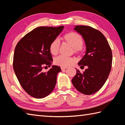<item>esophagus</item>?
I'll use <instances>...</instances> for the list:
<instances>
[{
    "mask_svg": "<svg viewBox=\"0 0 125 125\" xmlns=\"http://www.w3.org/2000/svg\"><path fill=\"white\" fill-rule=\"evenodd\" d=\"M67 69V67H64V66H61V69L62 70H64L65 69Z\"/></svg>",
    "mask_w": 125,
    "mask_h": 125,
    "instance_id": "1",
    "label": "esophagus"
}]
</instances>
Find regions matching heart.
I'll return each mask as SVG.
<instances>
[{
	"label": "heart",
	"mask_w": 125,
	"mask_h": 125,
	"mask_svg": "<svg viewBox=\"0 0 125 125\" xmlns=\"http://www.w3.org/2000/svg\"><path fill=\"white\" fill-rule=\"evenodd\" d=\"M65 38L75 49H79L82 45L83 40L81 36L75 32H70L66 34L65 36ZM59 45H60L59 39L58 38L54 39L50 44L49 49L50 52L52 54L58 53ZM75 61L76 59L75 58L63 54L60 55L55 59V62L56 64L64 67H67L73 64Z\"/></svg>",
	"instance_id": "heart-1"
}]
</instances>
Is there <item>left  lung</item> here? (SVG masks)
<instances>
[{
	"mask_svg": "<svg viewBox=\"0 0 125 125\" xmlns=\"http://www.w3.org/2000/svg\"><path fill=\"white\" fill-rule=\"evenodd\" d=\"M74 30L83 38L86 54L78 64L87 66L82 73L76 69V75L72 79L73 86L86 95L98 92L105 83L111 69L112 52L108 41L99 31L88 26H75Z\"/></svg>",
	"mask_w": 125,
	"mask_h": 125,
	"instance_id": "obj_1",
	"label": "left lung"
}]
</instances>
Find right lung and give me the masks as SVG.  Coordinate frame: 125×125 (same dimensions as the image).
Wrapping results in <instances>:
<instances>
[{
	"mask_svg": "<svg viewBox=\"0 0 125 125\" xmlns=\"http://www.w3.org/2000/svg\"><path fill=\"white\" fill-rule=\"evenodd\" d=\"M64 28L63 26L37 27L26 34L15 47L13 58L15 75L23 89L33 97L44 98L55 88L60 67L52 65L47 73L42 69L44 66L52 65L50 44Z\"/></svg>",
	"mask_w": 125,
	"mask_h": 125,
	"instance_id": "obj_1",
	"label": "right lung"
}]
</instances>
